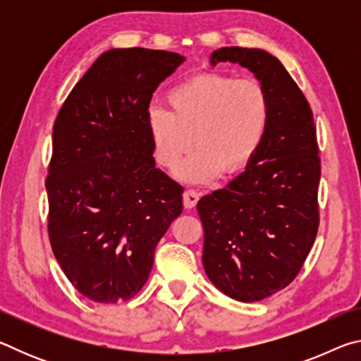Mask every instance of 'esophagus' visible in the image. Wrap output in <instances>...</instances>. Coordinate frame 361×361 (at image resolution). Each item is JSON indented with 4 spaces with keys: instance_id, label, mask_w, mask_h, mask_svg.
Segmentation results:
<instances>
[{
    "instance_id": "1",
    "label": "esophagus",
    "mask_w": 361,
    "mask_h": 361,
    "mask_svg": "<svg viewBox=\"0 0 361 361\" xmlns=\"http://www.w3.org/2000/svg\"><path fill=\"white\" fill-rule=\"evenodd\" d=\"M200 194L194 189H189L185 194H183V204H185V209H194L195 204L199 202Z\"/></svg>"
}]
</instances>
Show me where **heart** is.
Instances as JSON below:
<instances>
[{"instance_id":"1","label":"heart","mask_w":361,"mask_h":361,"mask_svg":"<svg viewBox=\"0 0 361 361\" xmlns=\"http://www.w3.org/2000/svg\"><path fill=\"white\" fill-rule=\"evenodd\" d=\"M169 106L146 111L152 154L172 169L191 149L197 151L176 169L188 183H209L245 170L258 154L271 124V97L256 79L204 73L169 90Z\"/></svg>"}]
</instances>
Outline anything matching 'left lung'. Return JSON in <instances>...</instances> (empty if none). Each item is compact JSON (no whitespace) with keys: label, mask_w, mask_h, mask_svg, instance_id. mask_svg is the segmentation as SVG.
Instances as JSON below:
<instances>
[{"label":"left lung","mask_w":361,"mask_h":361,"mask_svg":"<svg viewBox=\"0 0 361 361\" xmlns=\"http://www.w3.org/2000/svg\"><path fill=\"white\" fill-rule=\"evenodd\" d=\"M237 63L271 97V124L252 164L228 186L204 195L207 277L235 301H261L301 271L319 229L320 157L314 114L280 60L262 49L221 47L210 65Z\"/></svg>","instance_id":"8db88e82"}]
</instances>
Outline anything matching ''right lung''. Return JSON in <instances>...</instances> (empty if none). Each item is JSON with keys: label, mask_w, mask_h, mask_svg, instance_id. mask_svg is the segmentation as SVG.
Masks as SVG:
<instances>
[{"label": "right lung", "mask_w": 361, "mask_h": 361, "mask_svg": "<svg viewBox=\"0 0 361 361\" xmlns=\"http://www.w3.org/2000/svg\"><path fill=\"white\" fill-rule=\"evenodd\" d=\"M183 62L176 52L109 49L54 124L49 239L65 276L90 301L135 296L183 212V188L156 169L145 121L157 85Z\"/></svg>", "instance_id": "obj_1"}]
</instances>
